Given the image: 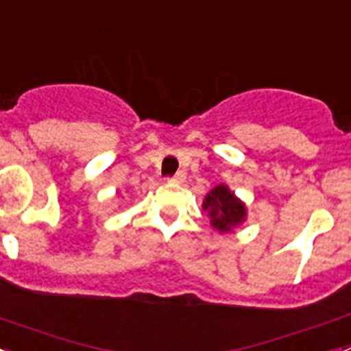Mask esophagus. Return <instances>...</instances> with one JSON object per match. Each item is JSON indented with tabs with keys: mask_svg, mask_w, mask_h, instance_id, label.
I'll list each match as a JSON object with an SVG mask.
<instances>
[{
	"mask_svg": "<svg viewBox=\"0 0 351 351\" xmlns=\"http://www.w3.org/2000/svg\"><path fill=\"white\" fill-rule=\"evenodd\" d=\"M184 179H186V172H184V170H179L178 173H173L172 178H170V181H172V182H184Z\"/></svg>",
	"mask_w": 351,
	"mask_h": 351,
	"instance_id": "esophagus-1",
	"label": "esophagus"
}]
</instances>
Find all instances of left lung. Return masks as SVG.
<instances>
[{"instance_id": "left-lung-1", "label": "left lung", "mask_w": 351, "mask_h": 351, "mask_svg": "<svg viewBox=\"0 0 351 351\" xmlns=\"http://www.w3.org/2000/svg\"><path fill=\"white\" fill-rule=\"evenodd\" d=\"M204 210H207L210 225L219 234H226L237 228L246 219V206L230 191L226 184H218L204 198Z\"/></svg>"}]
</instances>
